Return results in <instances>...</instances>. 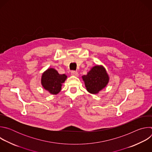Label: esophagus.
Returning a JSON list of instances; mask_svg holds the SVG:
<instances>
[{
  "instance_id": "1",
  "label": "esophagus",
  "mask_w": 152,
  "mask_h": 152,
  "mask_svg": "<svg viewBox=\"0 0 152 152\" xmlns=\"http://www.w3.org/2000/svg\"><path fill=\"white\" fill-rule=\"evenodd\" d=\"M71 75H72V76H78V72H77V71H72V72H71Z\"/></svg>"
}]
</instances>
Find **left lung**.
<instances>
[{"label": "left lung", "mask_w": 152, "mask_h": 152, "mask_svg": "<svg viewBox=\"0 0 152 152\" xmlns=\"http://www.w3.org/2000/svg\"><path fill=\"white\" fill-rule=\"evenodd\" d=\"M82 77L86 90L93 94H98L106 87L110 81V76L102 65L93 67L87 74Z\"/></svg>", "instance_id": "obj_1"}]
</instances>
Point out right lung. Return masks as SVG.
<instances>
[{
    "label": "right lung",
    "instance_id": "1",
    "mask_svg": "<svg viewBox=\"0 0 152 152\" xmlns=\"http://www.w3.org/2000/svg\"><path fill=\"white\" fill-rule=\"evenodd\" d=\"M67 78L64 75H60L53 68H49L42 73L41 83L42 87L51 94L56 95L61 90L62 83Z\"/></svg>",
    "mask_w": 152,
    "mask_h": 152
}]
</instances>
